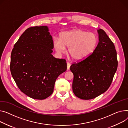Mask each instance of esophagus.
<instances>
[{
	"instance_id": "esophagus-1",
	"label": "esophagus",
	"mask_w": 128,
	"mask_h": 128,
	"mask_svg": "<svg viewBox=\"0 0 128 128\" xmlns=\"http://www.w3.org/2000/svg\"><path fill=\"white\" fill-rule=\"evenodd\" d=\"M70 64L69 62H67V70H70Z\"/></svg>"
}]
</instances>
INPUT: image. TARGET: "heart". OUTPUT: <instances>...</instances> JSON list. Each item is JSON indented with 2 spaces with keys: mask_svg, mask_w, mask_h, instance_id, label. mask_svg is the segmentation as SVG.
Returning <instances> with one entry per match:
<instances>
[{
  "mask_svg": "<svg viewBox=\"0 0 128 128\" xmlns=\"http://www.w3.org/2000/svg\"><path fill=\"white\" fill-rule=\"evenodd\" d=\"M98 42V38L94 33L76 29L62 32L59 39H54L53 44L60 54L64 53L65 47H68V52L70 56L74 60L80 61L92 54Z\"/></svg>",
  "mask_w": 128,
  "mask_h": 128,
  "instance_id": "heart-1",
  "label": "heart"
}]
</instances>
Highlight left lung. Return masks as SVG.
I'll return each mask as SVG.
<instances>
[{
	"instance_id": "8db88e82",
	"label": "left lung",
	"mask_w": 128,
	"mask_h": 128,
	"mask_svg": "<svg viewBox=\"0 0 128 128\" xmlns=\"http://www.w3.org/2000/svg\"><path fill=\"white\" fill-rule=\"evenodd\" d=\"M99 42L92 54L73 63L72 90L79 98H95L108 90L117 70V52L113 42L102 29L98 30Z\"/></svg>"
}]
</instances>
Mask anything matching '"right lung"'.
Instances as JSON below:
<instances>
[{
  "instance_id": "right-lung-1",
  "label": "right lung",
  "mask_w": 128,
  "mask_h": 128,
  "mask_svg": "<svg viewBox=\"0 0 128 128\" xmlns=\"http://www.w3.org/2000/svg\"><path fill=\"white\" fill-rule=\"evenodd\" d=\"M53 42L47 26L30 27L12 49V77L19 89L33 99L42 100L52 95L56 79L67 70L65 59L52 54Z\"/></svg>"
}]
</instances>
